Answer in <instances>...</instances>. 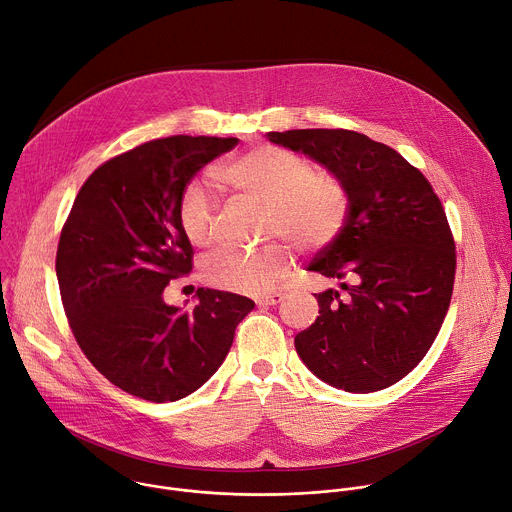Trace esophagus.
<instances>
[{
	"label": "esophagus",
	"instance_id": "1",
	"mask_svg": "<svg viewBox=\"0 0 512 512\" xmlns=\"http://www.w3.org/2000/svg\"><path fill=\"white\" fill-rule=\"evenodd\" d=\"M283 298H285V294H281V291H275V294L255 298V304L257 306H277L279 302H283Z\"/></svg>",
	"mask_w": 512,
	"mask_h": 512
}]
</instances>
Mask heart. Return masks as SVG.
Returning <instances> with one entry per match:
<instances>
[{
    "instance_id": "obj_1",
    "label": "heart",
    "mask_w": 512,
    "mask_h": 512,
    "mask_svg": "<svg viewBox=\"0 0 512 512\" xmlns=\"http://www.w3.org/2000/svg\"><path fill=\"white\" fill-rule=\"evenodd\" d=\"M218 178L231 190L267 204L263 229L267 237H283L302 251L328 247L342 231L348 214V192L344 182L316 170L308 158L277 145L255 148L223 168ZM218 200L204 180H192L178 200V225L194 247L214 241ZM291 267L289 245L275 241L257 251H218L202 265L208 285L265 294L281 281Z\"/></svg>"
}]
</instances>
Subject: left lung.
Segmentation results:
<instances>
[{"mask_svg":"<svg viewBox=\"0 0 512 512\" xmlns=\"http://www.w3.org/2000/svg\"><path fill=\"white\" fill-rule=\"evenodd\" d=\"M336 174L348 192L340 235L308 271L346 291L314 294L316 322L296 336L306 367L348 393L387 389L431 348L450 308L456 245L427 178L385 143L348 129L269 131Z\"/></svg>","mask_w":512,"mask_h":512,"instance_id":"left-lung-1","label":"left lung"}]
</instances>
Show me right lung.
<instances>
[{"label":"right lung","instance_id":"add662e5","mask_svg":"<svg viewBox=\"0 0 512 512\" xmlns=\"http://www.w3.org/2000/svg\"><path fill=\"white\" fill-rule=\"evenodd\" d=\"M237 137L172 135L107 160L79 190L60 233L56 277L81 350L121 391L178 401L231 350L255 302L198 287L192 310L168 306L166 285L192 271L178 200L200 168Z\"/></svg>","mask_w":512,"mask_h":512}]
</instances>
